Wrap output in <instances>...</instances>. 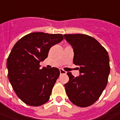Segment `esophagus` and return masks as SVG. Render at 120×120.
Returning <instances> with one entry per match:
<instances>
[{
    "label": "esophagus",
    "mask_w": 120,
    "mask_h": 120,
    "mask_svg": "<svg viewBox=\"0 0 120 120\" xmlns=\"http://www.w3.org/2000/svg\"><path fill=\"white\" fill-rule=\"evenodd\" d=\"M59 71H60V73L61 74H66L67 73V72L66 71H65L63 69H59Z\"/></svg>",
    "instance_id": "obj_1"
}]
</instances>
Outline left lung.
<instances>
[{
  "mask_svg": "<svg viewBox=\"0 0 120 120\" xmlns=\"http://www.w3.org/2000/svg\"><path fill=\"white\" fill-rule=\"evenodd\" d=\"M64 37L73 49V63L79 66L80 73L78 77L67 73L69 77L65 84L67 96L77 106H90L99 99L108 83L110 72L108 53L89 35L67 34Z\"/></svg>",
  "mask_w": 120,
  "mask_h": 120,
  "instance_id": "obj_1",
  "label": "left lung"
}]
</instances>
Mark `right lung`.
Masks as SVG:
<instances>
[{"instance_id":"add662e5","label":"right lung","mask_w":120,"mask_h":120,"mask_svg":"<svg viewBox=\"0 0 120 120\" xmlns=\"http://www.w3.org/2000/svg\"><path fill=\"white\" fill-rule=\"evenodd\" d=\"M63 39L61 34L32 33L19 39L7 59L8 77L16 95L31 106L47 103L59 76L56 67L40 69L51 47Z\"/></svg>"}]
</instances>
